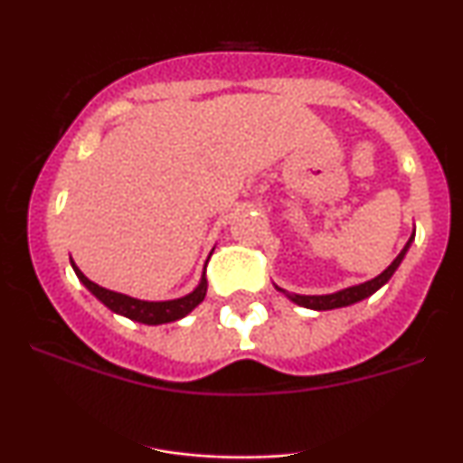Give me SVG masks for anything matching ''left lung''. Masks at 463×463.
<instances>
[{"label": "left lung", "instance_id": "8db88e82", "mask_svg": "<svg viewBox=\"0 0 463 463\" xmlns=\"http://www.w3.org/2000/svg\"><path fill=\"white\" fill-rule=\"evenodd\" d=\"M413 237H416V228H413L411 237H409V241L405 243V248L401 250V254H398L394 261L387 265V268L379 276H374V279L365 280V283L346 287V289H339V291H333V294H322V296L291 294V291H285L283 287H279V285H274V287L280 291V294H285L291 302H296V305L305 307V309L328 311V309H342V307H350V305H354V302H361V300L370 298V296L374 294V291H379L381 287H383L387 280H390L392 276H394V272L398 269V265H401L402 259H405L407 250L411 248Z\"/></svg>", "mask_w": 463, "mask_h": 463}]
</instances>
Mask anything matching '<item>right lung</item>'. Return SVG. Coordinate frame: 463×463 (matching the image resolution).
<instances>
[{
    "instance_id": "obj_1",
    "label": "right lung",
    "mask_w": 463,
    "mask_h": 463,
    "mask_svg": "<svg viewBox=\"0 0 463 463\" xmlns=\"http://www.w3.org/2000/svg\"><path fill=\"white\" fill-rule=\"evenodd\" d=\"M69 263H71L73 272L80 279V283L87 287L89 291L102 302L104 307H109L110 311L117 313V316H124L128 320L141 322V324H150V326H156V324H167V322H176L183 320L184 316H189L195 307L204 300L206 296V276L202 272V279L198 287L183 298H174V300H139V298H132V296L119 294V291L113 289H106V287H99L98 283H93L91 279H87L80 268L69 257Z\"/></svg>"
}]
</instances>
